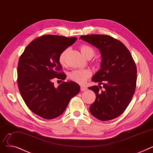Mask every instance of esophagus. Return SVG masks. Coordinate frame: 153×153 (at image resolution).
Listing matches in <instances>:
<instances>
[{
  "instance_id": "obj_1",
  "label": "esophagus",
  "mask_w": 153,
  "mask_h": 153,
  "mask_svg": "<svg viewBox=\"0 0 153 153\" xmlns=\"http://www.w3.org/2000/svg\"><path fill=\"white\" fill-rule=\"evenodd\" d=\"M80 90H81V91H83L86 90H87V88H86V87H85V86H81Z\"/></svg>"
}]
</instances>
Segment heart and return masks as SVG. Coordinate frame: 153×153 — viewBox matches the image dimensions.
I'll return each mask as SVG.
<instances>
[{
	"label": "heart",
	"mask_w": 153,
	"mask_h": 153,
	"mask_svg": "<svg viewBox=\"0 0 153 153\" xmlns=\"http://www.w3.org/2000/svg\"><path fill=\"white\" fill-rule=\"evenodd\" d=\"M83 55L88 59H90L95 54V51L90 45L83 44L79 47ZM68 53V48L64 50L59 55V60L60 64L64 65L66 62L67 56ZM91 75V72L90 70H74L70 72L69 78L72 81L79 84H83Z\"/></svg>",
	"instance_id": "heart-1"
}]
</instances>
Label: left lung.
<instances>
[{"label": "left lung", "mask_w": 153, "mask_h": 153, "mask_svg": "<svg viewBox=\"0 0 153 153\" xmlns=\"http://www.w3.org/2000/svg\"><path fill=\"white\" fill-rule=\"evenodd\" d=\"M79 39L97 47L101 56V68L91 79L99 86L88 88L96 94L90 111L101 121L117 118L126 110L135 91L137 70L133 57L123 43L109 35H82Z\"/></svg>", "instance_id": "obj_1"}]
</instances>
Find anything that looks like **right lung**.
I'll return each mask as SVG.
<instances>
[{
	"instance_id": "right-lung-1",
	"label": "right lung",
	"mask_w": 153,
	"mask_h": 153,
	"mask_svg": "<svg viewBox=\"0 0 153 153\" xmlns=\"http://www.w3.org/2000/svg\"><path fill=\"white\" fill-rule=\"evenodd\" d=\"M76 39L43 35L29 43L20 56L17 83L21 96L28 108L43 118L50 120L61 115L80 90L79 85L72 81L63 82L57 88L53 83L55 78H66L60 71L62 67L59 55Z\"/></svg>"
}]
</instances>
